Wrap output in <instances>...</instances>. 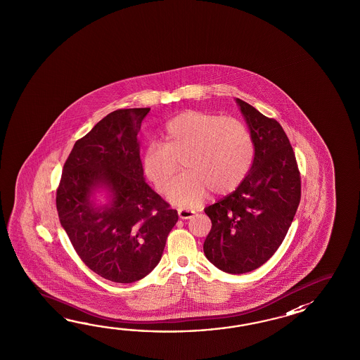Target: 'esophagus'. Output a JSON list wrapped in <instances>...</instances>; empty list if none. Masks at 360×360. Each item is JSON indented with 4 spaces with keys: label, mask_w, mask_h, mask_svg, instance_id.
Segmentation results:
<instances>
[{
    "label": "esophagus",
    "mask_w": 360,
    "mask_h": 360,
    "mask_svg": "<svg viewBox=\"0 0 360 360\" xmlns=\"http://www.w3.org/2000/svg\"><path fill=\"white\" fill-rule=\"evenodd\" d=\"M177 214H179L180 219L188 220V219H191L194 216V212L189 211V210H177Z\"/></svg>",
    "instance_id": "1"
}]
</instances>
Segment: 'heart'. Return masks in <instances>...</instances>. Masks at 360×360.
<instances>
[{
	"label": "heart",
	"mask_w": 360,
	"mask_h": 360,
	"mask_svg": "<svg viewBox=\"0 0 360 360\" xmlns=\"http://www.w3.org/2000/svg\"><path fill=\"white\" fill-rule=\"evenodd\" d=\"M253 160L252 135L245 123L200 110H186L167 122L163 144L146 146L141 167L158 191H165L176 174L167 199L175 206L191 208L210 193L228 194L247 176Z\"/></svg>",
	"instance_id": "1"
}]
</instances>
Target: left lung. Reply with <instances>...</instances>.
Wrapping results in <instances>:
<instances>
[{
  "mask_svg": "<svg viewBox=\"0 0 360 360\" xmlns=\"http://www.w3.org/2000/svg\"><path fill=\"white\" fill-rule=\"evenodd\" d=\"M252 135V166L229 195L206 207L212 221L203 251L229 274L260 268L282 245L301 198V179L282 126L236 99Z\"/></svg>",
  "mask_w": 360,
  "mask_h": 360,
  "instance_id": "1",
  "label": "left lung"
}]
</instances>
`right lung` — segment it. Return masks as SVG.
I'll use <instances>...</instances> for the list:
<instances>
[{
  "instance_id": "right-lung-1",
  "label": "right lung",
  "mask_w": 360,
  "mask_h": 360,
  "mask_svg": "<svg viewBox=\"0 0 360 360\" xmlns=\"http://www.w3.org/2000/svg\"><path fill=\"white\" fill-rule=\"evenodd\" d=\"M149 110H115L77 140L56 191L59 220L78 256L115 283L148 276L179 220L144 179L138 134ZM103 190L108 203L98 205L94 197Z\"/></svg>"
}]
</instances>
